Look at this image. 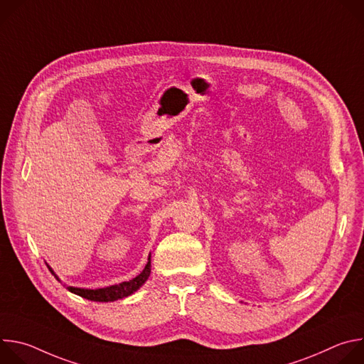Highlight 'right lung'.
Listing matches in <instances>:
<instances>
[{
	"instance_id": "1",
	"label": "right lung",
	"mask_w": 364,
	"mask_h": 364,
	"mask_svg": "<svg viewBox=\"0 0 364 364\" xmlns=\"http://www.w3.org/2000/svg\"><path fill=\"white\" fill-rule=\"evenodd\" d=\"M48 267V265H47ZM50 272L53 274L56 277V279H59V277L53 272V269H51L48 267ZM149 274H151V253L148 256V262L144 268V271L136 275L135 278L127 281V282H121V284H117V285H111V287H105V288H97V289H87V288H77V287H69L66 285V288L82 296V298H86V299H90V301H96V302H112V301H117V299H122L125 296H129L132 295L135 291H138L145 282L146 279L149 278ZM60 281V279H59Z\"/></svg>"
}]
</instances>
